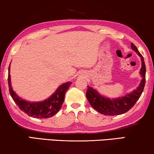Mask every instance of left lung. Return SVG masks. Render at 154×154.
<instances>
[{
  "mask_svg": "<svg viewBox=\"0 0 154 154\" xmlns=\"http://www.w3.org/2000/svg\"><path fill=\"white\" fill-rule=\"evenodd\" d=\"M131 47L140 56L142 60V68L140 73L142 75V79L139 86L135 90L121 98L109 99L101 96L96 89L88 86L87 91L86 93L88 101L94 109L102 114L115 116L125 113L135 105L142 94L146 79V66L144 57L133 43H131Z\"/></svg>",
  "mask_w": 154,
  "mask_h": 154,
  "instance_id": "1",
  "label": "left lung"
}]
</instances>
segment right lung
I'll return each instance as SVG.
<instances>
[{
  "instance_id": "right-lung-1",
  "label": "right lung",
  "mask_w": 154,
  "mask_h": 154,
  "mask_svg": "<svg viewBox=\"0 0 154 154\" xmlns=\"http://www.w3.org/2000/svg\"><path fill=\"white\" fill-rule=\"evenodd\" d=\"M8 71V86L9 91L13 100L17 104L19 109L28 115L37 119L50 118L54 116L59 111L63 103L65 94L68 89L72 82H68L63 84L58 87L54 94H53L48 99L41 102H28L21 99L13 91L10 82V66Z\"/></svg>"
}]
</instances>
